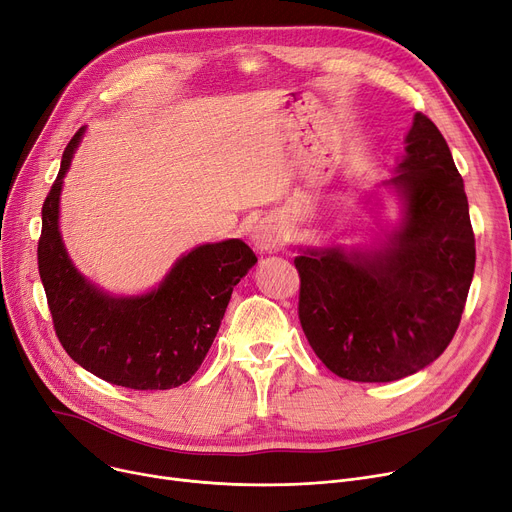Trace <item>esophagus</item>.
Here are the masks:
<instances>
[{"label":"esophagus","mask_w":512,"mask_h":512,"mask_svg":"<svg viewBox=\"0 0 512 512\" xmlns=\"http://www.w3.org/2000/svg\"><path fill=\"white\" fill-rule=\"evenodd\" d=\"M280 228L272 222V220H265V222H259L253 232H251V242L253 247L261 253H272L278 249L280 245Z\"/></svg>","instance_id":"1"}]
</instances>
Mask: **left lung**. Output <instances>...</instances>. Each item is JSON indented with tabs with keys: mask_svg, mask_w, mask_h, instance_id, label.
<instances>
[{
	"mask_svg": "<svg viewBox=\"0 0 512 512\" xmlns=\"http://www.w3.org/2000/svg\"><path fill=\"white\" fill-rule=\"evenodd\" d=\"M392 184L402 222L378 251L307 249L299 319L338 378L394 382L450 344L475 272V236L463 178L438 126L415 114Z\"/></svg>",
	"mask_w": 512,
	"mask_h": 512,
	"instance_id": "1",
	"label": "left lung"
}]
</instances>
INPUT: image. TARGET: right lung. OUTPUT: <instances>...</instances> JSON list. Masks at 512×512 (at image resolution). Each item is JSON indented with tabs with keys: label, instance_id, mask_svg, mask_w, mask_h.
Returning a JSON list of instances; mask_svg holds the SVG:
<instances>
[{
	"label": "right lung",
	"instance_id": "obj_1",
	"mask_svg": "<svg viewBox=\"0 0 512 512\" xmlns=\"http://www.w3.org/2000/svg\"><path fill=\"white\" fill-rule=\"evenodd\" d=\"M85 128L64 149L43 203L39 276L64 351L97 378L132 390H170L201 367L220 330L232 288L257 263L249 245L222 240L180 257L155 290L110 297L72 265L58 228L62 180Z\"/></svg>",
	"mask_w": 512,
	"mask_h": 512
}]
</instances>
